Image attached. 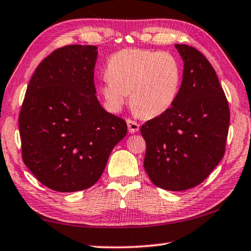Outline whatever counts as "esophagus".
I'll list each match as a JSON object with an SVG mask.
<instances>
[{
    "instance_id": "esophagus-1",
    "label": "esophagus",
    "mask_w": 251,
    "mask_h": 251,
    "mask_svg": "<svg viewBox=\"0 0 251 251\" xmlns=\"http://www.w3.org/2000/svg\"><path fill=\"white\" fill-rule=\"evenodd\" d=\"M127 126H128V130L131 134L137 133V131L139 130V124L138 123H136L135 121L127 120Z\"/></svg>"
}]
</instances>
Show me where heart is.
<instances>
[{
    "mask_svg": "<svg viewBox=\"0 0 251 251\" xmlns=\"http://www.w3.org/2000/svg\"><path fill=\"white\" fill-rule=\"evenodd\" d=\"M106 75L100 92L109 107L120 112L129 94L131 109L143 118L158 117L171 109L181 82L180 66L173 55L141 49L114 53Z\"/></svg>",
    "mask_w": 251,
    "mask_h": 251,
    "instance_id": "1",
    "label": "heart"
}]
</instances>
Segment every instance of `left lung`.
Wrapping results in <instances>:
<instances>
[{
  "label": "left lung",
  "mask_w": 251,
  "mask_h": 251,
  "mask_svg": "<svg viewBox=\"0 0 251 251\" xmlns=\"http://www.w3.org/2000/svg\"><path fill=\"white\" fill-rule=\"evenodd\" d=\"M184 61L177 100L166 113L146 122L144 168L159 188L181 192L202 182L225 154L229 106L217 74L193 46L176 44Z\"/></svg>",
  "instance_id": "1"
}]
</instances>
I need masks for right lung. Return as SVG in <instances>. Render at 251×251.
I'll list each match as a JSON object with an SVG mask.
<instances>
[{
    "label": "right lung",
    "mask_w": 251,
    "mask_h": 251,
    "mask_svg": "<svg viewBox=\"0 0 251 251\" xmlns=\"http://www.w3.org/2000/svg\"><path fill=\"white\" fill-rule=\"evenodd\" d=\"M97 48L55 50L36 67L19 116L24 164L37 180L61 193L92 187L103 174L126 122L96 97Z\"/></svg>",
    "instance_id": "obj_1"
}]
</instances>
